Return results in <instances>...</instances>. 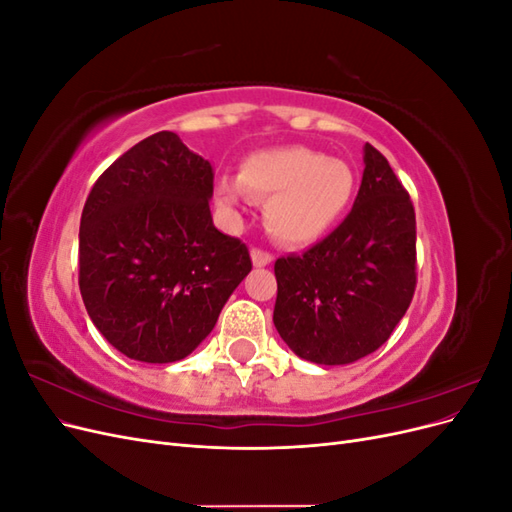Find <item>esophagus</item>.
Returning <instances> with one entry per match:
<instances>
[{
    "label": "esophagus",
    "mask_w": 512,
    "mask_h": 512,
    "mask_svg": "<svg viewBox=\"0 0 512 512\" xmlns=\"http://www.w3.org/2000/svg\"><path fill=\"white\" fill-rule=\"evenodd\" d=\"M271 260H273V254H271V252L262 250V247H252V262H254V267H267V265H271Z\"/></svg>",
    "instance_id": "obj_1"
}]
</instances>
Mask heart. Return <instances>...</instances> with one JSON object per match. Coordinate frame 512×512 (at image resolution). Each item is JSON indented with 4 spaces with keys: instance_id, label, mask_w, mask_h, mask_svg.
I'll return each mask as SVG.
<instances>
[{
    "instance_id": "b5f03b06",
    "label": "heart",
    "mask_w": 512,
    "mask_h": 512,
    "mask_svg": "<svg viewBox=\"0 0 512 512\" xmlns=\"http://www.w3.org/2000/svg\"><path fill=\"white\" fill-rule=\"evenodd\" d=\"M354 188L346 162L303 145H286L247 156L237 183H220V198L226 207H237L243 194L269 200L265 213L273 235L303 245L324 237L344 218Z\"/></svg>"
}]
</instances>
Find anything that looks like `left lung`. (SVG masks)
Instances as JSON below:
<instances>
[{"mask_svg":"<svg viewBox=\"0 0 512 512\" xmlns=\"http://www.w3.org/2000/svg\"><path fill=\"white\" fill-rule=\"evenodd\" d=\"M273 324L288 348L318 365L376 352L404 318L416 288V218L408 190L365 145L354 207L303 254L275 260Z\"/></svg>","mask_w":512,"mask_h":512,"instance_id":"obj_1","label":"left lung"}]
</instances>
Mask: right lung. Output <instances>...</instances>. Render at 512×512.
Wrapping results in <instances>:
<instances>
[{
  "label": "right lung",
  "mask_w": 512,
  "mask_h": 512,
  "mask_svg": "<svg viewBox=\"0 0 512 512\" xmlns=\"http://www.w3.org/2000/svg\"><path fill=\"white\" fill-rule=\"evenodd\" d=\"M211 194V162L164 130L117 158L85 200L81 297L106 342L134 361L188 356L252 271L247 245L213 226Z\"/></svg>",
  "instance_id": "add662e5"
}]
</instances>
